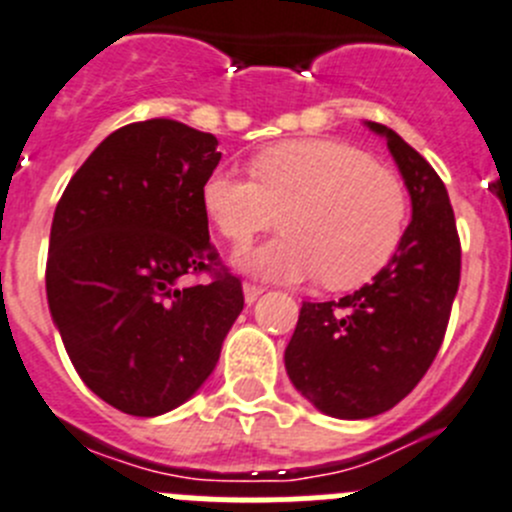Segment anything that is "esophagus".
Wrapping results in <instances>:
<instances>
[{
    "label": "esophagus",
    "mask_w": 512,
    "mask_h": 512,
    "mask_svg": "<svg viewBox=\"0 0 512 512\" xmlns=\"http://www.w3.org/2000/svg\"><path fill=\"white\" fill-rule=\"evenodd\" d=\"M242 293H245V303H247V305H252V303H255L257 298H260L262 293H265V290H262L260 285L245 283V285H242Z\"/></svg>",
    "instance_id": "esophagus-1"
}]
</instances>
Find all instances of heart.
Returning a JSON list of instances; mask_svg holds the SVG:
<instances>
[{"label": "heart", "instance_id": "b5f03b06", "mask_svg": "<svg viewBox=\"0 0 512 512\" xmlns=\"http://www.w3.org/2000/svg\"><path fill=\"white\" fill-rule=\"evenodd\" d=\"M252 178L217 166L204 179L202 209L224 240L247 245L265 229L285 232L234 257L240 270L275 283L321 275L333 290L376 278L399 250L409 217L399 176L336 138H298L250 161Z\"/></svg>", "mask_w": 512, "mask_h": 512}]
</instances>
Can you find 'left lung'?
<instances>
[{
	"instance_id": "8db88e82",
	"label": "left lung",
	"mask_w": 512,
	"mask_h": 512,
	"mask_svg": "<svg viewBox=\"0 0 512 512\" xmlns=\"http://www.w3.org/2000/svg\"><path fill=\"white\" fill-rule=\"evenodd\" d=\"M386 138L412 199V222L389 265L356 293L303 303L285 371L318 412L369 419L396 407L432 366L460 285V237L437 171L404 138Z\"/></svg>"
}]
</instances>
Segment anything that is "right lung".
<instances>
[{
	"mask_svg": "<svg viewBox=\"0 0 512 512\" xmlns=\"http://www.w3.org/2000/svg\"><path fill=\"white\" fill-rule=\"evenodd\" d=\"M217 143L166 118L118 128L75 171L52 217V323L85 386L133 417L197 394L245 305L227 272L181 283L214 260L199 191L222 159Z\"/></svg>",
	"mask_w": 512,
	"mask_h": 512,
	"instance_id": "right-lung-1",
	"label": "right lung"
}]
</instances>
